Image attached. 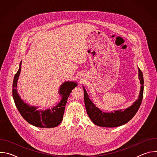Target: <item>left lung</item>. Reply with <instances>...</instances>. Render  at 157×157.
<instances>
[{
  "label": "left lung",
  "instance_id": "8db88e82",
  "mask_svg": "<svg viewBox=\"0 0 157 157\" xmlns=\"http://www.w3.org/2000/svg\"><path fill=\"white\" fill-rule=\"evenodd\" d=\"M138 72L139 79L141 84L139 98L130 107L125 109L111 111L110 113L103 112L92 102L84 87L82 86L84 104L87 114L95 125L104 127H119L127 123L136 115L142 103L144 87L143 74L139 68H138Z\"/></svg>",
  "mask_w": 157,
  "mask_h": 157
}]
</instances>
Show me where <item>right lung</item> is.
<instances>
[{
    "label": "right lung",
    "instance_id": "1",
    "mask_svg": "<svg viewBox=\"0 0 157 157\" xmlns=\"http://www.w3.org/2000/svg\"><path fill=\"white\" fill-rule=\"evenodd\" d=\"M21 61L18 71L15 75L12 86L13 98L20 114L27 122L37 127L53 128L58 126L63 121L67 100L73 89L78 86L77 82L70 81L64 82L58 90V93L61 97L60 101L52 107L38 110V106H30L22 100L17 92V82L21 71Z\"/></svg>",
    "mask_w": 157,
    "mask_h": 157
}]
</instances>
